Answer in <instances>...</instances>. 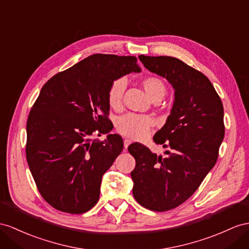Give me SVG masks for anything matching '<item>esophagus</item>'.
Returning <instances> with one entry per match:
<instances>
[{"label":"esophagus","mask_w":249,"mask_h":249,"mask_svg":"<svg viewBox=\"0 0 249 249\" xmlns=\"http://www.w3.org/2000/svg\"><path fill=\"white\" fill-rule=\"evenodd\" d=\"M131 144V141H130V140L129 139H125L124 140V147H125V149L127 148V147H128V146Z\"/></svg>","instance_id":"esophagus-1"}]
</instances>
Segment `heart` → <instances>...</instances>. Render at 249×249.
Listing matches in <instances>:
<instances>
[{"label": "heart", "mask_w": 249, "mask_h": 249, "mask_svg": "<svg viewBox=\"0 0 249 249\" xmlns=\"http://www.w3.org/2000/svg\"><path fill=\"white\" fill-rule=\"evenodd\" d=\"M144 90L149 98L159 102L167 92V86L165 82L158 75H146L141 80ZM126 88V82L123 79L113 80L107 89V103L110 108L118 110L122 106L123 95ZM155 125V119L148 114L126 113L117 120L116 128L125 137L135 140L142 139L147 136L150 128Z\"/></svg>", "instance_id": "obj_1"}]
</instances>
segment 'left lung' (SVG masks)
<instances>
[{"mask_svg":"<svg viewBox=\"0 0 249 249\" xmlns=\"http://www.w3.org/2000/svg\"><path fill=\"white\" fill-rule=\"evenodd\" d=\"M144 66L166 78L175 89V103L166 124L154 141L166 157L152 154L143 144L133 143L132 194L143 207L167 212L185 202L213 169L224 139V109L212 82L199 70L173 56L139 55Z\"/></svg>","mask_w":249,"mask_h":249,"instance_id":"left-lung-1","label":"left lung"}]
</instances>
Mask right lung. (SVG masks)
Listing matches in <instances>:
<instances>
[{
  "mask_svg": "<svg viewBox=\"0 0 249 249\" xmlns=\"http://www.w3.org/2000/svg\"><path fill=\"white\" fill-rule=\"evenodd\" d=\"M136 56L95 53L54 74L42 87L27 119L26 159L37 190L49 205L80 214L100 197L102 177L123 150L107 103L110 83L140 72Z\"/></svg>",
  "mask_w": 249,
  "mask_h": 249,
  "instance_id": "right-lung-1",
  "label": "right lung"
}]
</instances>
